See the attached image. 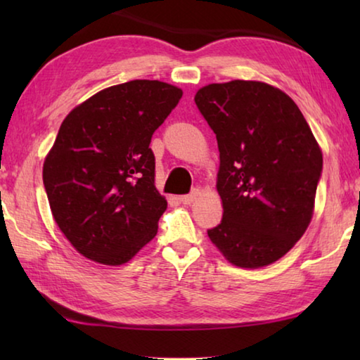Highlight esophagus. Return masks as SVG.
I'll use <instances>...</instances> for the list:
<instances>
[{
  "label": "esophagus",
  "instance_id": "obj_1",
  "mask_svg": "<svg viewBox=\"0 0 360 360\" xmlns=\"http://www.w3.org/2000/svg\"><path fill=\"white\" fill-rule=\"evenodd\" d=\"M198 197H200V192L197 191V188H195V191H192L188 195H182V197H181L179 200H181V203L191 205V203H193L195 200H197Z\"/></svg>",
  "mask_w": 360,
  "mask_h": 360
}]
</instances>
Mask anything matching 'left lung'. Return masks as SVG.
Segmentation results:
<instances>
[{"label":"left lung","instance_id":"obj_1","mask_svg":"<svg viewBox=\"0 0 360 360\" xmlns=\"http://www.w3.org/2000/svg\"><path fill=\"white\" fill-rule=\"evenodd\" d=\"M195 103L216 133L221 160L216 187L224 214L210 240L231 265H270L311 222L319 144L294 100L270 84H208Z\"/></svg>","mask_w":360,"mask_h":360}]
</instances>
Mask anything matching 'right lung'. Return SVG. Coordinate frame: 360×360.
I'll return each instance as SVG.
<instances>
[{"instance_id": "1", "label": "right lung", "mask_w": 360, "mask_h": 360, "mask_svg": "<svg viewBox=\"0 0 360 360\" xmlns=\"http://www.w3.org/2000/svg\"><path fill=\"white\" fill-rule=\"evenodd\" d=\"M181 96L136 79L100 90L62 122L42 181L58 229L84 257L117 266L157 235L167 200L149 144Z\"/></svg>"}]
</instances>
